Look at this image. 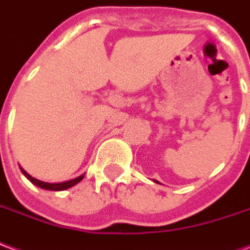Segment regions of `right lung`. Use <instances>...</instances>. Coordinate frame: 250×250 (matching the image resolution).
Returning <instances> with one entry per match:
<instances>
[{"label":"right lung","mask_w":250,"mask_h":250,"mask_svg":"<svg viewBox=\"0 0 250 250\" xmlns=\"http://www.w3.org/2000/svg\"><path fill=\"white\" fill-rule=\"evenodd\" d=\"M21 172L25 177L30 180L34 185H37V187L42 188V189H46V190H65V189H69V188L74 187L76 184H78L81 180L83 178V176H80V177L74 178V180H69V181H65V183H58V184H50V183H43V181H40L37 178L32 177L30 174L23 170L22 167H21Z\"/></svg>","instance_id":"1"}]
</instances>
